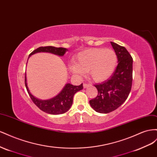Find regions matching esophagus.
Segmentation results:
<instances>
[{"label":"esophagus","instance_id":"1","mask_svg":"<svg viewBox=\"0 0 157 157\" xmlns=\"http://www.w3.org/2000/svg\"><path fill=\"white\" fill-rule=\"evenodd\" d=\"M89 86V84L86 83H83V87L84 88H87Z\"/></svg>","mask_w":157,"mask_h":157}]
</instances>
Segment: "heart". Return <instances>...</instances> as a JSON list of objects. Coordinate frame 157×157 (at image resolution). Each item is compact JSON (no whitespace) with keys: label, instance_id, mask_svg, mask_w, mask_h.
<instances>
[{"label":"heart","instance_id":"heart-1","mask_svg":"<svg viewBox=\"0 0 157 157\" xmlns=\"http://www.w3.org/2000/svg\"><path fill=\"white\" fill-rule=\"evenodd\" d=\"M117 63V55L111 49L90 48L78 54L75 63L70 65V70L79 76L89 71L93 80L101 82L113 74Z\"/></svg>","mask_w":157,"mask_h":157}]
</instances>
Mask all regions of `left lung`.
<instances>
[{
    "label": "left lung",
    "instance_id": "left-lung-1",
    "mask_svg": "<svg viewBox=\"0 0 157 157\" xmlns=\"http://www.w3.org/2000/svg\"><path fill=\"white\" fill-rule=\"evenodd\" d=\"M118 56V66L109 79L95 85L97 96L89 101L97 113H109L117 109L127 99L133 80V59L124 47L110 42Z\"/></svg>",
    "mask_w": 157,
    "mask_h": 157
}]
</instances>
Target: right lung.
Here are the masks:
<instances>
[{"mask_svg":"<svg viewBox=\"0 0 157 157\" xmlns=\"http://www.w3.org/2000/svg\"><path fill=\"white\" fill-rule=\"evenodd\" d=\"M67 49L62 47H55L52 46L41 47L35 49L29 54V56L35 53L40 52H51L59 56H63ZM25 85L29 95L33 103L38 108L44 113L51 114H60L68 111L73 103V97L74 94L83 89V83L79 86H73L67 83L61 92L49 100H39L33 97L30 93L26 82V75L25 74Z\"/></svg>","mask_w":157,"mask_h":157,"instance_id":"1","label":"right lung"}]
</instances>
